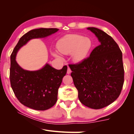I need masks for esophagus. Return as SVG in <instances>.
Here are the masks:
<instances>
[{"instance_id":"obj_1","label":"esophagus","mask_w":134,"mask_h":134,"mask_svg":"<svg viewBox=\"0 0 134 134\" xmlns=\"http://www.w3.org/2000/svg\"><path fill=\"white\" fill-rule=\"evenodd\" d=\"M71 72V69H70L69 67H68V69H67V73L68 74H70Z\"/></svg>"}]
</instances>
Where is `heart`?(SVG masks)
I'll list each match as a JSON object with an SVG mask.
<instances>
[{
  "instance_id": "obj_1",
  "label": "heart",
  "mask_w": 134,
  "mask_h": 134,
  "mask_svg": "<svg viewBox=\"0 0 134 134\" xmlns=\"http://www.w3.org/2000/svg\"><path fill=\"white\" fill-rule=\"evenodd\" d=\"M93 45V42L90 38L85 37L80 35L72 34L59 39L56 43V47L59 52L64 55L71 53L73 61L79 63L87 58ZM51 53L55 58H61V56L58 51L51 49Z\"/></svg>"
}]
</instances>
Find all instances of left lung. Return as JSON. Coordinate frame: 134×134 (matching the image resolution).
Segmentation results:
<instances>
[{"label": "left lung", "instance_id": "obj_1", "mask_svg": "<svg viewBox=\"0 0 134 134\" xmlns=\"http://www.w3.org/2000/svg\"><path fill=\"white\" fill-rule=\"evenodd\" d=\"M100 45L81 63L70 64L74 84L82 104L94 109L108 106L117 99L124 83L122 52L110 36L97 28L87 27Z\"/></svg>", "mask_w": 134, "mask_h": 134}]
</instances>
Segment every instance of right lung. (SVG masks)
<instances>
[{"mask_svg":"<svg viewBox=\"0 0 134 134\" xmlns=\"http://www.w3.org/2000/svg\"><path fill=\"white\" fill-rule=\"evenodd\" d=\"M58 30L56 28H40L29 31L20 38L11 55V86L17 99L28 108L45 110L56 104L58 89L67 67L64 65L61 70H56L46 63L38 70H24L16 61L17 52L30 40L47 37Z\"/></svg>","mask_w":134,"mask_h":134,"instance_id":"add662e5","label":"right lung"}]
</instances>
